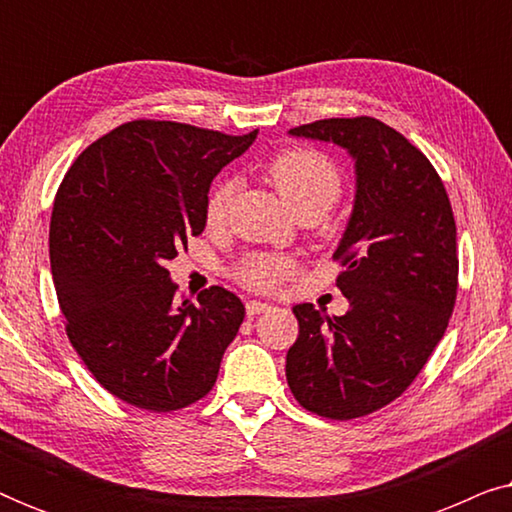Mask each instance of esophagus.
<instances>
[{
  "instance_id": "esophagus-1",
  "label": "esophagus",
  "mask_w": 512,
  "mask_h": 512,
  "mask_svg": "<svg viewBox=\"0 0 512 512\" xmlns=\"http://www.w3.org/2000/svg\"><path fill=\"white\" fill-rule=\"evenodd\" d=\"M265 310H270L268 303H261V300H249L247 303V314L249 317H256V314H261Z\"/></svg>"
}]
</instances>
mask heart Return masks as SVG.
Instances as JSON below:
<instances>
[{
    "mask_svg": "<svg viewBox=\"0 0 512 512\" xmlns=\"http://www.w3.org/2000/svg\"><path fill=\"white\" fill-rule=\"evenodd\" d=\"M268 177L293 214L312 212L324 216L342 193L340 170L317 151L291 149L279 153L268 165ZM233 195V179H221L209 191L205 202V219L209 226L223 223ZM293 270H296V265L286 256L251 254L242 258L233 277L251 291H275L286 277L293 275Z\"/></svg>",
    "mask_w": 512,
    "mask_h": 512,
    "instance_id": "obj_1",
    "label": "heart"
}]
</instances>
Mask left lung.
<instances>
[{"mask_svg": "<svg viewBox=\"0 0 512 512\" xmlns=\"http://www.w3.org/2000/svg\"><path fill=\"white\" fill-rule=\"evenodd\" d=\"M289 132L354 158V209L333 254L349 310L293 307L298 340L286 354L296 401L345 422L401 396L443 338L457 300V226L429 158L377 118H324Z\"/></svg>", "mask_w": 512, "mask_h": 512, "instance_id": "1", "label": "left lung"}]
</instances>
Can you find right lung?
I'll return each mask as SVG.
<instances>
[{
  "label": "right lung",
  "instance_id": "1",
  "mask_svg": "<svg viewBox=\"0 0 512 512\" xmlns=\"http://www.w3.org/2000/svg\"><path fill=\"white\" fill-rule=\"evenodd\" d=\"M256 135L130 121L90 144L58 188L48 244L67 338L135 408L172 412L207 396L240 331L235 293L212 286L193 305L165 263L205 230L212 179Z\"/></svg>",
  "mask_w": 512,
  "mask_h": 512
}]
</instances>
